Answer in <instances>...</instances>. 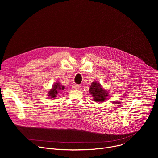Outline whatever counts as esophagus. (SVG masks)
<instances>
[{"mask_svg":"<svg viewBox=\"0 0 158 158\" xmlns=\"http://www.w3.org/2000/svg\"><path fill=\"white\" fill-rule=\"evenodd\" d=\"M79 87H80V86H79L78 84H73V85H72V89H74V90H77V89H79Z\"/></svg>","mask_w":158,"mask_h":158,"instance_id":"esophagus-1","label":"esophagus"}]
</instances>
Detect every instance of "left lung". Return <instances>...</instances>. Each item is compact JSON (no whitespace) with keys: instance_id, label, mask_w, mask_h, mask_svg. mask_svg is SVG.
<instances>
[{"instance_id":"8db88e82","label":"left lung","mask_w":158,"mask_h":158,"mask_svg":"<svg viewBox=\"0 0 158 158\" xmlns=\"http://www.w3.org/2000/svg\"><path fill=\"white\" fill-rule=\"evenodd\" d=\"M89 93L93 97V100L96 102H104L109 96L107 91L102 87L99 82H93L90 86Z\"/></svg>"}]
</instances>
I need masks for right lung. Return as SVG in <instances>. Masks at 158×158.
<instances>
[{
	"label": "right lung",
	"mask_w": 158,
	"mask_h": 158,
	"mask_svg": "<svg viewBox=\"0 0 158 158\" xmlns=\"http://www.w3.org/2000/svg\"><path fill=\"white\" fill-rule=\"evenodd\" d=\"M64 89V86H63L59 82H56L52 85V89H51L48 93V96L49 99H56L57 94L59 91Z\"/></svg>",
	"instance_id": "obj_1"
}]
</instances>
